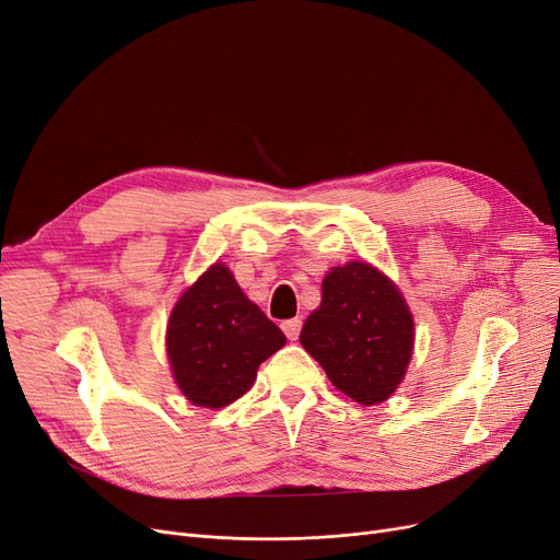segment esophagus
<instances>
[{
  "label": "esophagus",
  "mask_w": 560,
  "mask_h": 560,
  "mask_svg": "<svg viewBox=\"0 0 560 560\" xmlns=\"http://www.w3.org/2000/svg\"><path fill=\"white\" fill-rule=\"evenodd\" d=\"M301 326H303L301 319H287V322H282V330H284V335H287L289 340H299Z\"/></svg>",
  "instance_id": "obj_1"
}]
</instances>
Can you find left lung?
Wrapping results in <instances>:
<instances>
[{"instance_id":"obj_1","label":"left lung","mask_w":560,"mask_h":560,"mask_svg":"<svg viewBox=\"0 0 560 560\" xmlns=\"http://www.w3.org/2000/svg\"><path fill=\"white\" fill-rule=\"evenodd\" d=\"M301 345L335 388L361 405H378L407 372L413 319L384 273L349 261L324 278L322 305L305 319Z\"/></svg>"}]
</instances>
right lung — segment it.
<instances>
[{"label": "right lung", "instance_id": "1", "mask_svg": "<svg viewBox=\"0 0 560 560\" xmlns=\"http://www.w3.org/2000/svg\"><path fill=\"white\" fill-rule=\"evenodd\" d=\"M287 342L284 332L213 264L178 299L167 324V353L178 388L197 407L220 409L248 390L257 368Z\"/></svg>", "mask_w": 560, "mask_h": 560}]
</instances>
